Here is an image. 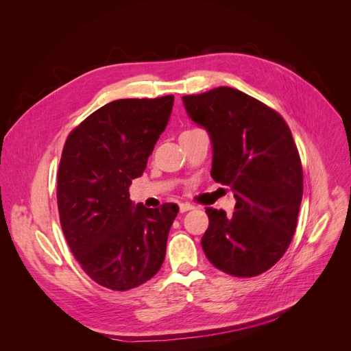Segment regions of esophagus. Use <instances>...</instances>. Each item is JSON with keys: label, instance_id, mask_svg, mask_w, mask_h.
Masks as SVG:
<instances>
[{"label": "esophagus", "instance_id": "1", "mask_svg": "<svg viewBox=\"0 0 351 351\" xmlns=\"http://www.w3.org/2000/svg\"><path fill=\"white\" fill-rule=\"evenodd\" d=\"M178 208H180V212H187V210H190V209H193V205H190V204H180Z\"/></svg>", "mask_w": 351, "mask_h": 351}]
</instances>
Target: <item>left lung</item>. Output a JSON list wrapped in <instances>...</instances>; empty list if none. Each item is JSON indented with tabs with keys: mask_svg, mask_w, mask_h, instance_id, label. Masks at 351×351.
Here are the masks:
<instances>
[{
	"mask_svg": "<svg viewBox=\"0 0 351 351\" xmlns=\"http://www.w3.org/2000/svg\"><path fill=\"white\" fill-rule=\"evenodd\" d=\"M183 104L210 137L212 178L236 197L231 217L206 208L202 249L222 272L256 277L282 258L297 226L303 171L291 132L277 111L228 86L186 95Z\"/></svg>",
	"mask_w": 351,
	"mask_h": 351,
	"instance_id": "obj_1",
	"label": "left lung"
}]
</instances>
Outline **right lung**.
<instances>
[{
    "instance_id": "1",
    "label": "right lung",
    "mask_w": 351,
    "mask_h": 351,
    "mask_svg": "<svg viewBox=\"0 0 351 351\" xmlns=\"http://www.w3.org/2000/svg\"><path fill=\"white\" fill-rule=\"evenodd\" d=\"M174 97L117 99L74 129L62 149L57 202L69 247L102 287L125 291L151 280L165 258L176 204L130 200L132 180L168 124Z\"/></svg>"
}]
</instances>
